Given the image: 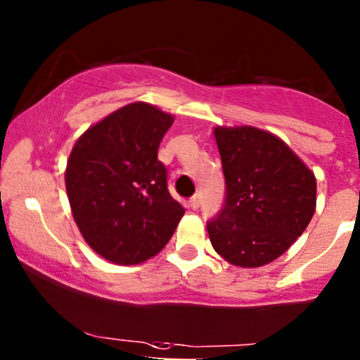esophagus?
<instances>
[{"mask_svg": "<svg viewBox=\"0 0 360 360\" xmlns=\"http://www.w3.org/2000/svg\"><path fill=\"white\" fill-rule=\"evenodd\" d=\"M200 203H201V200H200V195H195V196H191V200H189V205H191V208H193V210H196V208L200 207Z\"/></svg>", "mask_w": 360, "mask_h": 360, "instance_id": "1", "label": "esophagus"}]
</instances>
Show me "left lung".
Wrapping results in <instances>:
<instances>
[{"instance_id":"left-lung-1","label":"left lung","mask_w":360,"mask_h":360,"mask_svg":"<svg viewBox=\"0 0 360 360\" xmlns=\"http://www.w3.org/2000/svg\"><path fill=\"white\" fill-rule=\"evenodd\" d=\"M225 201L207 224L225 262L256 268L282 256L316 210V177L278 136L252 126L213 129Z\"/></svg>"}]
</instances>
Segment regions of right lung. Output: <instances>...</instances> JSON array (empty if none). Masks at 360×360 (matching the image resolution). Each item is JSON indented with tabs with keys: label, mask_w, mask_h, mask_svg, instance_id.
I'll return each instance as SVG.
<instances>
[{
	"label": "right lung",
	"mask_w": 360,
	"mask_h": 360,
	"mask_svg": "<svg viewBox=\"0 0 360 360\" xmlns=\"http://www.w3.org/2000/svg\"><path fill=\"white\" fill-rule=\"evenodd\" d=\"M174 117L133 102L90 126L66 164L71 213L90 248L117 264L147 262L172 238L184 208L157 159Z\"/></svg>",
	"instance_id": "add662e5"
}]
</instances>
